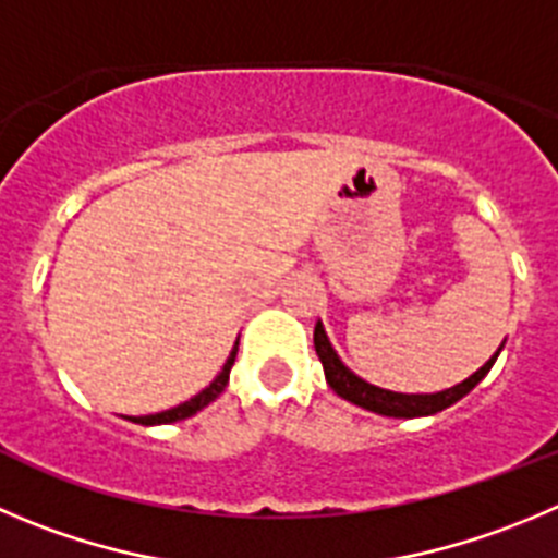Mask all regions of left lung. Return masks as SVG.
<instances>
[{
	"label": "left lung",
	"mask_w": 558,
	"mask_h": 558,
	"mask_svg": "<svg viewBox=\"0 0 558 558\" xmlns=\"http://www.w3.org/2000/svg\"><path fill=\"white\" fill-rule=\"evenodd\" d=\"M507 343V338H504ZM504 343L498 347L496 355L490 361L484 363L478 372H473L471 377L462 379V383L451 385L446 390H437V393H397V390L388 388H377V385L366 383L363 377H357L350 366H343V361L338 357V352L332 350L330 338H327L325 325L316 322L314 327V347L316 355H319L322 368H325V379L332 390H336L338 397L347 399V402L357 404L363 410H372L377 415H388V418H421V415H435L440 410L451 408L454 402H460L462 397H468L484 377L493 368L496 357L501 355Z\"/></svg>",
	"instance_id": "8db88e82"
}]
</instances>
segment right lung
Masks as SVG:
<instances>
[{
  "instance_id": "obj_1",
  "label": "right lung",
  "mask_w": 558,
  "mask_h": 558,
  "mask_svg": "<svg viewBox=\"0 0 558 558\" xmlns=\"http://www.w3.org/2000/svg\"><path fill=\"white\" fill-rule=\"evenodd\" d=\"M236 352H239V341L233 343L231 355H228L226 366L220 368V374H217V377L211 379V383H208L201 393H195L192 399H186L184 404H179V408H170V410H161V413H156V415H140V418H129V421H134V424H143V426H156V424H175V421H184V418H190V415L201 413L206 404L215 402L222 390H226L228 377H231V366H233V361H236Z\"/></svg>"
}]
</instances>
